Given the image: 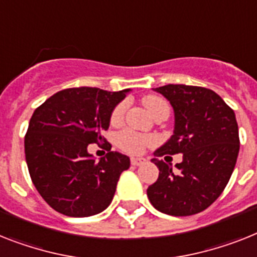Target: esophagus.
<instances>
[{
    "instance_id": "1",
    "label": "esophagus",
    "mask_w": 257,
    "mask_h": 257,
    "mask_svg": "<svg viewBox=\"0 0 257 257\" xmlns=\"http://www.w3.org/2000/svg\"><path fill=\"white\" fill-rule=\"evenodd\" d=\"M144 163H146V160L142 158H131V165H134V167H139Z\"/></svg>"
}]
</instances>
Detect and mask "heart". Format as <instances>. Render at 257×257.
<instances>
[{
	"label": "heart",
	"mask_w": 257,
	"mask_h": 257,
	"mask_svg": "<svg viewBox=\"0 0 257 257\" xmlns=\"http://www.w3.org/2000/svg\"><path fill=\"white\" fill-rule=\"evenodd\" d=\"M143 103L148 109V111L155 115L158 113L159 110L168 106V103L165 102L164 99L156 95H147L143 98ZM127 109V102H120L115 106L110 114V122L113 124H118L123 120L124 113ZM116 146L123 150L124 152L128 154H142L146 150L147 146H151L155 143L154 137H148V135H142V134L134 133L131 130H124L120 131L116 135Z\"/></svg>",
	"instance_id": "obj_1"
}]
</instances>
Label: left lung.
<instances>
[{"instance_id": "1", "label": "left lung", "mask_w": 257, "mask_h": 257, "mask_svg": "<svg viewBox=\"0 0 257 257\" xmlns=\"http://www.w3.org/2000/svg\"><path fill=\"white\" fill-rule=\"evenodd\" d=\"M155 90L175 110V131L154 154L159 179L148 186V200L175 217L201 213L222 194L236 164L240 141L234 110L202 86L169 84ZM176 153L183 154V162L173 172L158 158Z\"/></svg>"}]
</instances>
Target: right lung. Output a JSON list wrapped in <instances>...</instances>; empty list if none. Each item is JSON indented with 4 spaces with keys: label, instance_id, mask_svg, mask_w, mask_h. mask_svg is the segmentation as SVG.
I'll use <instances>...</instances> for the list:
<instances>
[{
    "label": "right lung",
    "instance_id": "add662e5",
    "mask_svg": "<svg viewBox=\"0 0 257 257\" xmlns=\"http://www.w3.org/2000/svg\"><path fill=\"white\" fill-rule=\"evenodd\" d=\"M128 89L60 90L35 109L25 135L30 177L43 200L68 217H90L109 206L120 173L130 167L126 155L110 151L95 162L87 146L106 141L110 114Z\"/></svg>",
    "mask_w": 257,
    "mask_h": 257
}]
</instances>
